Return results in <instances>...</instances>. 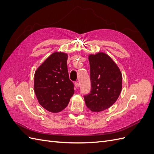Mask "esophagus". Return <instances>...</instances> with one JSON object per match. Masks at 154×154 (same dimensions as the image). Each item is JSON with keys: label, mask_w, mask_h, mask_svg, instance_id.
Wrapping results in <instances>:
<instances>
[{"label": "esophagus", "mask_w": 154, "mask_h": 154, "mask_svg": "<svg viewBox=\"0 0 154 154\" xmlns=\"http://www.w3.org/2000/svg\"><path fill=\"white\" fill-rule=\"evenodd\" d=\"M74 85H75V87H76V88H78V87H79V83H78V82H75V83H74Z\"/></svg>", "instance_id": "1"}]
</instances>
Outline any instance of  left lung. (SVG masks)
<instances>
[{"label": "left lung", "mask_w": 154, "mask_h": 154, "mask_svg": "<svg viewBox=\"0 0 154 154\" xmlns=\"http://www.w3.org/2000/svg\"><path fill=\"white\" fill-rule=\"evenodd\" d=\"M91 81V93L84 96L87 108L92 112L109 109L122 89V74L116 63L104 53L88 55Z\"/></svg>", "instance_id": "1"}]
</instances>
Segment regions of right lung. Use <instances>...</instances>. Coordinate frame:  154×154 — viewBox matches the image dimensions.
Instances as JSON below:
<instances>
[{
  "label": "right lung",
  "instance_id": "1",
  "mask_svg": "<svg viewBox=\"0 0 154 154\" xmlns=\"http://www.w3.org/2000/svg\"><path fill=\"white\" fill-rule=\"evenodd\" d=\"M68 54H51L36 69L34 90L40 105L51 112L57 113L68 105L74 90L69 80L67 61Z\"/></svg>",
  "mask_w": 154,
  "mask_h": 154
}]
</instances>
